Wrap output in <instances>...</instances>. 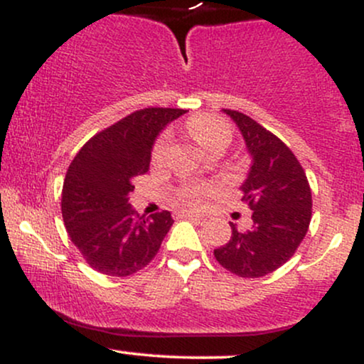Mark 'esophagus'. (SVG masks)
<instances>
[{
	"instance_id": "1",
	"label": "esophagus",
	"mask_w": 364,
	"mask_h": 364,
	"mask_svg": "<svg viewBox=\"0 0 364 364\" xmlns=\"http://www.w3.org/2000/svg\"><path fill=\"white\" fill-rule=\"evenodd\" d=\"M178 217H185V219H195V220H203V217L200 214H195V212L191 210H183V212H178Z\"/></svg>"
}]
</instances>
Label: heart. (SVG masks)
Instances as JSON below:
<instances>
[{
    "instance_id": "1",
    "label": "heart",
    "mask_w": 364,
    "mask_h": 364,
    "mask_svg": "<svg viewBox=\"0 0 364 364\" xmlns=\"http://www.w3.org/2000/svg\"><path fill=\"white\" fill-rule=\"evenodd\" d=\"M188 129H190L191 135L195 136L198 144H202L203 147L210 150L219 140L229 139V128L224 123H220L219 119L210 118V116H198L193 118L188 123ZM169 145V133H164L156 141V147H154V159H161L164 156L166 149ZM207 195V188L200 185H190L185 190L179 191L176 202L183 207H195L200 205L203 200V196Z\"/></svg>"
}]
</instances>
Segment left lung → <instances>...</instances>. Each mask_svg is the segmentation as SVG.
<instances>
[{
    "label": "left lung",
    "mask_w": 364,
    "mask_h": 364,
    "mask_svg": "<svg viewBox=\"0 0 364 364\" xmlns=\"http://www.w3.org/2000/svg\"><path fill=\"white\" fill-rule=\"evenodd\" d=\"M236 123L252 164L241 183L243 202L253 210L252 228L237 231L214 250L229 272L255 279L274 272L294 255L311 220V190L291 149L250 116L223 109Z\"/></svg>",
    "instance_id": "left-lung-1"
}]
</instances>
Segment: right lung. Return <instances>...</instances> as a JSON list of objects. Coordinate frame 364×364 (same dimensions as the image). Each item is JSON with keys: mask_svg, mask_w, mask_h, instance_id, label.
I'll return each mask as SVG.
<instances>
[{"mask_svg": "<svg viewBox=\"0 0 364 364\" xmlns=\"http://www.w3.org/2000/svg\"><path fill=\"white\" fill-rule=\"evenodd\" d=\"M185 109L132 112L87 141L66 173L61 214L87 263L111 277L139 272L156 257L173 225L171 212L139 215L128 203L132 181L145 174L159 133Z\"/></svg>", "mask_w": 364, "mask_h": 364, "instance_id": "obj_1", "label": "right lung"}]
</instances>
